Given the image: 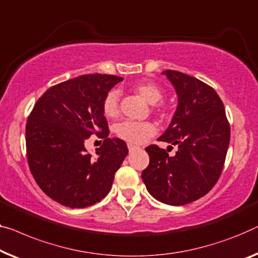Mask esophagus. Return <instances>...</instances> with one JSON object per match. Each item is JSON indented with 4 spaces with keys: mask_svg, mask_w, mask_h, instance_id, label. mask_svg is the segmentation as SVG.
Masks as SVG:
<instances>
[{
    "mask_svg": "<svg viewBox=\"0 0 258 258\" xmlns=\"http://www.w3.org/2000/svg\"><path fill=\"white\" fill-rule=\"evenodd\" d=\"M138 147L137 146H134V145H131V144H128V151L130 152H133V151H136Z\"/></svg>",
    "mask_w": 258,
    "mask_h": 258,
    "instance_id": "34e87169",
    "label": "esophagus"
}]
</instances>
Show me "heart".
<instances>
[{
	"label": "heart",
	"mask_w": 258,
	"mask_h": 258,
	"mask_svg": "<svg viewBox=\"0 0 258 258\" xmlns=\"http://www.w3.org/2000/svg\"><path fill=\"white\" fill-rule=\"evenodd\" d=\"M133 90L148 103L154 104L155 109L160 110L157 103L163 99V90L160 86L151 81H146L137 83L133 87ZM102 111L107 118L117 117L119 112V95L116 90H111L105 95L102 102ZM114 133L118 138L131 145H140L156 133V127L152 121L122 120L114 126Z\"/></svg>",
	"instance_id": "b5f03b06"
}]
</instances>
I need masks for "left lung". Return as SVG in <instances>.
I'll return each mask as SVG.
<instances>
[{"label":"left lung","mask_w":258,"mask_h":258,"mask_svg":"<svg viewBox=\"0 0 258 258\" xmlns=\"http://www.w3.org/2000/svg\"><path fill=\"white\" fill-rule=\"evenodd\" d=\"M178 96L177 110L159 141L178 147L174 156L156 145L146 148L148 167L141 177L149 194L168 205H185L218 182L229 146L224 103L212 87L176 71H164ZM172 147V146H169Z\"/></svg>","instance_id":"8db88e82"}]
</instances>
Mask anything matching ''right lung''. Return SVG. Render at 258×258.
<instances>
[{
    "label": "right lung",
    "mask_w": 258,
    "mask_h": 258,
    "mask_svg": "<svg viewBox=\"0 0 258 258\" xmlns=\"http://www.w3.org/2000/svg\"><path fill=\"white\" fill-rule=\"evenodd\" d=\"M122 78L88 74L55 84L34 104L26 121L31 174L49 198L72 209L101 202L128 154L124 140L110 139L102 102ZM95 134L103 139L91 158L84 147Z\"/></svg>",
    "instance_id": "obj_1"
}]
</instances>
